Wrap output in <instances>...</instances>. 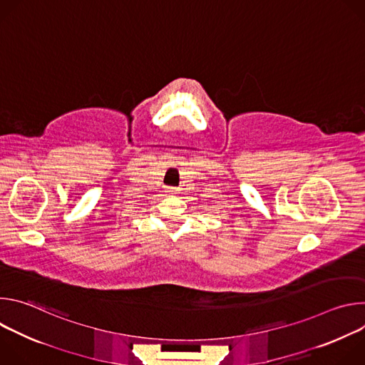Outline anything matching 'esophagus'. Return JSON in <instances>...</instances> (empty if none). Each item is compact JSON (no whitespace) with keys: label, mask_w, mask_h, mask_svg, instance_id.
Listing matches in <instances>:
<instances>
[{"label":"esophagus","mask_w":365,"mask_h":365,"mask_svg":"<svg viewBox=\"0 0 365 365\" xmlns=\"http://www.w3.org/2000/svg\"><path fill=\"white\" fill-rule=\"evenodd\" d=\"M166 192H168L169 195H176V193H178V189H176V187H168Z\"/></svg>","instance_id":"obj_1"}]
</instances>
